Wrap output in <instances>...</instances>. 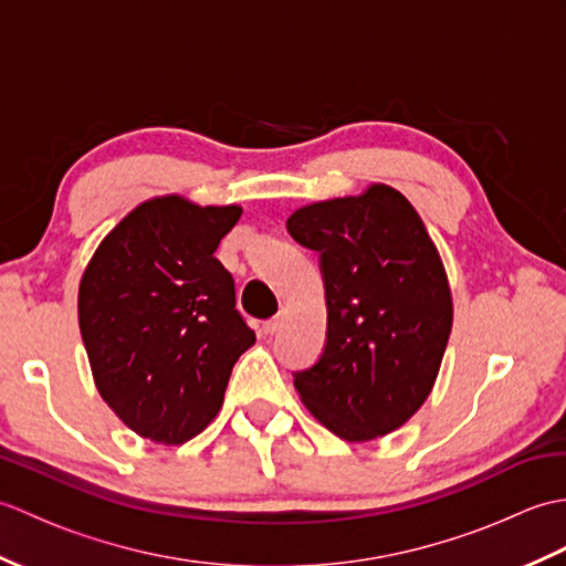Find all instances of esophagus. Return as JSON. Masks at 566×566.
Wrapping results in <instances>:
<instances>
[{"mask_svg": "<svg viewBox=\"0 0 566 566\" xmlns=\"http://www.w3.org/2000/svg\"><path fill=\"white\" fill-rule=\"evenodd\" d=\"M282 326H284V316H274V318H270V321H264V323H262V333L274 335V333H280V331H282Z\"/></svg>", "mask_w": 566, "mask_h": 566, "instance_id": "esophagus-1", "label": "esophagus"}]
</instances>
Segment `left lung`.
<instances>
[{
  "mask_svg": "<svg viewBox=\"0 0 566 566\" xmlns=\"http://www.w3.org/2000/svg\"><path fill=\"white\" fill-rule=\"evenodd\" d=\"M286 231L318 252L326 286V347L294 387L347 442L401 428L436 384L452 331V294L438 248L401 191L296 209Z\"/></svg>",
  "mask_w": 566,
  "mask_h": 566,
  "instance_id": "1",
  "label": "left lung"
}]
</instances>
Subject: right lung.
I'll return each instance as SVG.
<instances>
[{"mask_svg": "<svg viewBox=\"0 0 566 566\" xmlns=\"http://www.w3.org/2000/svg\"><path fill=\"white\" fill-rule=\"evenodd\" d=\"M240 207L155 197L102 240L77 314L102 399L140 438L182 444L221 411L228 377L255 333L213 258Z\"/></svg>", "mask_w": 566, "mask_h": 566, "instance_id": "1", "label": "right lung"}]
</instances>
